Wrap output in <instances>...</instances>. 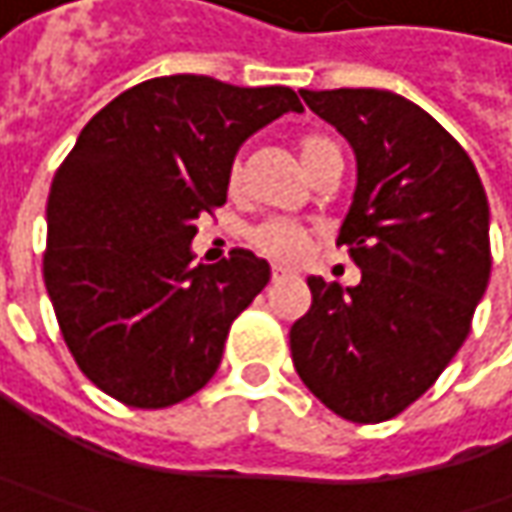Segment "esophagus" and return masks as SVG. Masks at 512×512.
<instances>
[{
	"label": "esophagus",
	"instance_id": "obj_1",
	"mask_svg": "<svg viewBox=\"0 0 512 512\" xmlns=\"http://www.w3.org/2000/svg\"><path fill=\"white\" fill-rule=\"evenodd\" d=\"M270 279H273V282H282V279H285V270H282V267H273Z\"/></svg>",
	"mask_w": 512,
	"mask_h": 512
}]
</instances>
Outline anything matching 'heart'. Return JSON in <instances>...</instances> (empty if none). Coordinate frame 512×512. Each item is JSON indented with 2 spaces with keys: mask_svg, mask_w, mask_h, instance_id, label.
I'll use <instances>...</instances> for the list:
<instances>
[{
  "mask_svg": "<svg viewBox=\"0 0 512 512\" xmlns=\"http://www.w3.org/2000/svg\"><path fill=\"white\" fill-rule=\"evenodd\" d=\"M336 148V142L330 136H322V133H305L296 139V150H299V162L302 168L310 173V168L325 156L327 150ZM239 185V165L233 162L227 168V187L236 190ZM247 245L253 247L259 256H265L270 262H279V265H296L302 262L310 247V230L296 222H287V219H270V222H262L256 225L250 233H247Z\"/></svg>",
  "mask_w": 512,
  "mask_h": 512,
  "instance_id": "b5f03b06",
  "label": "heart"
}]
</instances>
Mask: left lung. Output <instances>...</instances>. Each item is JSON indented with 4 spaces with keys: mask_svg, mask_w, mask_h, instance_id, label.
Segmentation results:
<instances>
[{
    "mask_svg": "<svg viewBox=\"0 0 512 512\" xmlns=\"http://www.w3.org/2000/svg\"><path fill=\"white\" fill-rule=\"evenodd\" d=\"M356 150L359 182L336 245L362 282L310 276V310L290 327L307 390L347 422L399 416L442 376L490 279V207L476 165L399 93L302 90Z\"/></svg>",
    "mask_w": 512,
    "mask_h": 512,
    "instance_id": "1",
    "label": "left lung"
}]
</instances>
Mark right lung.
Wrapping results in <instances>:
<instances>
[{
	"instance_id": "right-lung-1",
	"label": "right lung",
	"mask_w": 512,
	"mask_h": 512,
	"mask_svg": "<svg viewBox=\"0 0 512 512\" xmlns=\"http://www.w3.org/2000/svg\"><path fill=\"white\" fill-rule=\"evenodd\" d=\"M290 88L159 76L119 93L82 128L48 196L42 273L73 362L116 402L159 410L202 390L227 330L270 282L233 247L193 265L196 222L227 202V168Z\"/></svg>"
}]
</instances>
